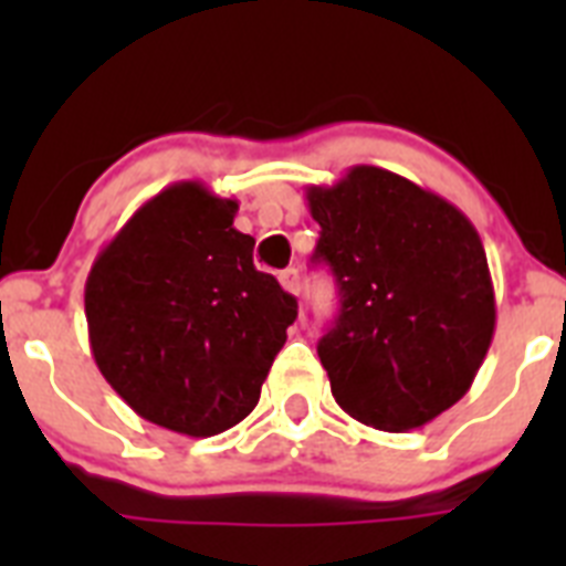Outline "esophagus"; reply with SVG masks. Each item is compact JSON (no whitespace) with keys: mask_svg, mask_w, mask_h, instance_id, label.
Wrapping results in <instances>:
<instances>
[{"mask_svg":"<svg viewBox=\"0 0 566 566\" xmlns=\"http://www.w3.org/2000/svg\"><path fill=\"white\" fill-rule=\"evenodd\" d=\"M280 286L286 289L289 294H300V274H297V269H283V272H280Z\"/></svg>","mask_w":566,"mask_h":566,"instance_id":"1","label":"esophagus"}]
</instances>
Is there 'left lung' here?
Segmentation results:
<instances>
[{"mask_svg": "<svg viewBox=\"0 0 566 566\" xmlns=\"http://www.w3.org/2000/svg\"><path fill=\"white\" fill-rule=\"evenodd\" d=\"M319 223L314 260L339 286V317L319 339L337 405L402 433L457 405L496 332L488 254L468 214L431 189L359 164L306 189Z\"/></svg>", "mask_w": 566, "mask_h": 566, "instance_id": "8db88e82", "label": "left lung"}]
</instances>
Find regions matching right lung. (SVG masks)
I'll return each mask as SVG.
<instances>
[{"label": "right lung", "mask_w": 566, "mask_h": 566, "mask_svg": "<svg viewBox=\"0 0 566 566\" xmlns=\"http://www.w3.org/2000/svg\"><path fill=\"white\" fill-rule=\"evenodd\" d=\"M238 201L198 181L149 198L98 252L84 286L90 352L142 419L214 437L254 411L297 317L258 272Z\"/></svg>", "instance_id": "right-lung-1"}]
</instances>
